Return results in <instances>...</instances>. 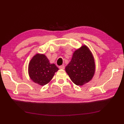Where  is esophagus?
<instances>
[{
    "instance_id": "1",
    "label": "esophagus",
    "mask_w": 124,
    "mask_h": 124,
    "mask_svg": "<svg viewBox=\"0 0 124 124\" xmlns=\"http://www.w3.org/2000/svg\"><path fill=\"white\" fill-rule=\"evenodd\" d=\"M59 68L60 69H64L65 67H64V65H61V66H60Z\"/></svg>"
}]
</instances>
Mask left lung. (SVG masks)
I'll list each match as a JSON object with an SVG mask.
<instances>
[{
    "label": "left lung",
    "instance_id": "1",
    "mask_svg": "<svg viewBox=\"0 0 124 124\" xmlns=\"http://www.w3.org/2000/svg\"><path fill=\"white\" fill-rule=\"evenodd\" d=\"M95 70L93 54L85 45L74 52L65 71L72 82L77 86L87 83L93 77Z\"/></svg>",
    "mask_w": 124,
    "mask_h": 124
}]
</instances>
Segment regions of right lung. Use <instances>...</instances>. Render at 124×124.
I'll return each instance as SVG.
<instances>
[{
	"label": "right lung",
	"mask_w": 124,
	"mask_h": 124,
	"mask_svg": "<svg viewBox=\"0 0 124 124\" xmlns=\"http://www.w3.org/2000/svg\"><path fill=\"white\" fill-rule=\"evenodd\" d=\"M59 70L55 64H51L44 54H36L29 62L28 72L34 83L41 86L48 84Z\"/></svg>",
	"instance_id": "obj_1"
}]
</instances>
